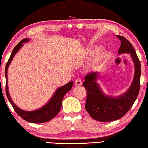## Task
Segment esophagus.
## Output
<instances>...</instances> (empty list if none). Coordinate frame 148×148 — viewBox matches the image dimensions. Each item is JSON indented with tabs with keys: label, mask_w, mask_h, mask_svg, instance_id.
<instances>
[{
	"label": "esophagus",
	"mask_w": 148,
	"mask_h": 148,
	"mask_svg": "<svg viewBox=\"0 0 148 148\" xmlns=\"http://www.w3.org/2000/svg\"><path fill=\"white\" fill-rule=\"evenodd\" d=\"M75 83L76 85H82V81L81 80V79H76L75 81Z\"/></svg>",
	"instance_id": "obj_1"
}]
</instances>
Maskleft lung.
<instances>
[{"label": "left lung", "mask_w": 148, "mask_h": 148, "mask_svg": "<svg viewBox=\"0 0 148 148\" xmlns=\"http://www.w3.org/2000/svg\"><path fill=\"white\" fill-rule=\"evenodd\" d=\"M116 36L121 42L119 53L131 54L135 65L134 78L127 92L114 99L105 96L100 89L96 82L98 72L86 75L83 84L87 91L86 110L93 119L100 122H111L123 117L132 106L140 92L141 65L138 57L132 45L126 38Z\"/></svg>", "instance_id": "8db88e82"}]
</instances>
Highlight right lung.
Masks as SVG:
<instances>
[{
  "mask_svg": "<svg viewBox=\"0 0 148 148\" xmlns=\"http://www.w3.org/2000/svg\"><path fill=\"white\" fill-rule=\"evenodd\" d=\"M28 39L22 40L20 41L18 44L16 45L14 48L13 49V51L12 52V53H11L10 58H9L8 61H7V63H6L5 67L6 94V96H7L8 101H10L11 105L12 106L14 110H15V112L18 114V115L20 116L22 119H24V120L28 121L29 122H32V123H44V122H48L51 119H53V118L56 117V116L60 112L64 95L71 90L73 82H69V83H67L65 85L59 88L58 89L56 90L55 94L53 95V97H52L50 101L48 102V103H47L45 106H44V107L38 109V110L28 112V111L22 110L19 108H18L17 106L15 105L14 103H13L12 100H11L10 95H9L8 93L7 83V70L9 65H10L11 61L12 60L13 57L14 56L15 54L17 53V51L20 49V47L23 45V43H26L27 42H28Z\"/></svg>",
  "mask_w": 148,
  "mask_h": 148,
  "instance_id": "1",
  "label": "right lung"
}]
</instances>
